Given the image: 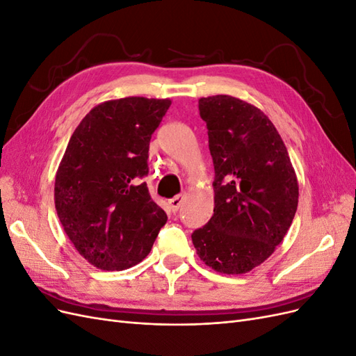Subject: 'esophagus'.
<instances>
[{
    "label": "esophagus",
    "instance_id": "34e87169",
    "mask_svg": "<svg viewBox=\"0 0 356 356\" xmlns=\"http://www.w3.org/2000/svg\"><path fill=\"white\" fill-rule=\"evenodd\" d=\"M186 200V195H178V196H175L174 199H170L169 200V207H170V209L174 211V212H177L179 208H181V204H182V202Z\"/></svg>",
    "mask_w": 356,
    "mask_h": 356
}]
</instances>
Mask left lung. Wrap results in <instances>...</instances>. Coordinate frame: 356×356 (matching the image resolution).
Here are the masks:
<instances>
[{
    "label": "left lung",
    "mask_w": 356,
    "mask_h": 356,
    "mask_svg": "<svg viewBox=\"0 0 356 356\" xmlns=\"http://www.w3.org/2000/svg\"><path fill=\"white\" fill-rule=\"evenodd\" d=\"M213 160V215L193 232L200 260L224 275L264 263L291 227L298 181L268 117L230 95L199 99Z\"/></svg>",
    "instance_id": "8db88e82"
}]
</instances>
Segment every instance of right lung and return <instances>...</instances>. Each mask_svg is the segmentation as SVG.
<instances>
[{"mask_svg": "<svg viewBox=\"0 0 356 356\" xmlns=\"http://www.w3.org/2000/svg\"><path fill=\"white\" fill-rule=\"evenodd\" d=\"M170 99L105 101L75 129L55 179V207L79 254L101 270H124L152 251L166 212L149 197L153 132Z\"/></svg>", "mask_w": 356, "mask_h": 356, "instance_id": "1", "label": "right lung"}]
</instances>
